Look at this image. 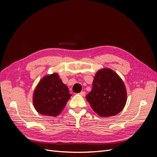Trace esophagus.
<instances>
[{
  "label": "esophagus",
  "mask_w": 157,
  "mask_h": 157,
  "mask_svg": "<svg viewBox=\"0 0 157 157\" xmlns=\"http://www.w3.org/2000/svg\"><path fill=\"white\" fill-rule=\"evenodd\" d=\"M79 94H80V95H81L82 96H85V94H86V92L82 91V92H80V93H79Z\"/></svg>",
  "instance_id": "esophagus-1"
}]
</instances>
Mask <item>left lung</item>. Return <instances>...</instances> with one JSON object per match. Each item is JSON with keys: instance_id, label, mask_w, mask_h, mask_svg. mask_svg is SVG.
I'll return each instance as SVG.
<instances>
[{"instance_id": "1", "label": "left lung", "mask_w": 157, "mask_h": 157, "mask_svg": "<svg viewBox=\"0 0 157 157\" xmlns=\"http://www.w3.org/2000/svg\"><path fill=\"white\" fill-rule=\"evenodd\" d=\"M86 98L99 116H114L125 106L126 90L119 76L111 69H103L95 76L92 89Z\"/></svg>"}]
</instances>
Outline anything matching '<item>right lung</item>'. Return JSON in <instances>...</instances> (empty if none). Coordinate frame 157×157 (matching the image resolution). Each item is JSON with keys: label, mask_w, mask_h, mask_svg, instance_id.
Here are the masks:
<instances>
[{"label": "right lung", "mask_w": 157, "mask_h": 157, "mask_svg": "<svg viewBox=\"0 0 157 157\" xmlns=\"http://www.w3.org/2000/svg\"><path fill=\"white\" fill-rule=\"evenodd\" d=\"M72 95L68 87L54 73L42 78L33 94V104L42 115L57 116L63 110Z\"/></svg>", "instance_id": "1"}]
</instances>
